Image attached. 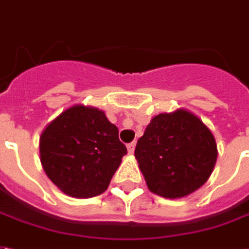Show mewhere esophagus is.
Masks as SVG:
<instances>
[{
    "instance_id": "obj_1",
    "label": "esophagus",
    "mask_w": 249,
    "mask_h": 249,
    "mask_svg": "<svg viewBox=\"0 0 249 249\" xmlns=\"http://www.w3.org/2000/svg\"><path fill=\"white\" fill-rule=\"evenodd\" d=\"M134 150H135V142H131L127 144V151L128 154H134Z\"/></svg>"
}]
</instances>
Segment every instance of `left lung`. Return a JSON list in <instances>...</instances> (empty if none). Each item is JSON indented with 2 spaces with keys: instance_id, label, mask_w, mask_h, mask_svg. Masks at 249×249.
Here are the masks:
<instances>
[{
  "instance_id": "1",
  "label": "left lung",
  "mask_w": 249,
  "mask_h": 249,
  "mask_svg": "<svg viewBox=\"0 0 249 249\" xmlns=\"http://www.w3.org/2000/svg\"><path fill=\"white\" fill-rule=\"evenodd\" d=\"M135 158L148 190L177 199L208 180L217 148L210 128L192 112L179 108L152 118L138 139Z\"/></svg>"
}]
</instances>
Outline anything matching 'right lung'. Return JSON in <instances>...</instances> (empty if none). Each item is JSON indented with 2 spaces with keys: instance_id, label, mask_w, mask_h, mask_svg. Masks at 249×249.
I'll return each instance as SVG.
<instances>
[{
  "instance_id": "add662e5",
  "label": "right lung",
  "mask_w": 249,
  "mask_h": 249,
  "mask_svg": "<svg viewBox=\"0 0 249 249\" xmlns=\"http://www.w3.org/2000/svg\"><path fill=\"white\" fill-rule=\"evenodd\" d=\"M118 134V127L102 110L82 105L70 107L41 134L43 170L69 196L101 195L127 154Z\"/></svg>"
}]
</instances>
